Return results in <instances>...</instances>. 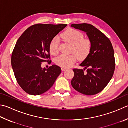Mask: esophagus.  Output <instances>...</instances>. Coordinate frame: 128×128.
<instances>
[{
	"mask_svg": "<svg viewBox=\"0 0 128 128\" xmlns=\"http://www.w3.org/2000/svg\"><path fill=\"white\" fill-rule=\"evenodd\" d=\"M66 70H67V68H62V71H65Z\"/></svg>",
	"mask_w": 128,
	"mask_h": 128,
	"instance_id": "1",
	"label": "esophagus"
}]
</instances>
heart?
<instances>
[{
    "label": "heart",
    "instance_id": "obj_1",
    "mask_svg": "<svg viewBox=\"0 0 128 128\" xmlns=\"http://www.w3.org/2000/svg\"><path fill=\"white\" fill-rule=\"evenodd\" d=\"M63 40L71 44V52L74 54L69 55H61L55 59L56 64L62 68H69L73 66L78 58L83 60L89 55L91 49V42L88 38H83V34L74 29H69L62 34ZM59 39L54 38L51 41L49 50L52 54L57 55L59 54Z\"/></svg>",
    "mask_w": 128,
    "mask_h": 128
}]
</instances>
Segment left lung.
<instances>
[{"label":"left lung","mask_w":128,"mask_h":128,"mask_svg":"<svg viewBox=\"0 0 128 128\" xmlns=\"http://www.w3.org/2000/svg\"><path fill=\"white\" fill-rule=\"evenodd\" d=\"M71 27L86 32L91 42L89 55L80 65L84 68L73 69L72 87L85 95L98 94L108 84L115 71L112 44L102 32L91 24H72ZM86 69L87 70L84 72Z\"/></svg>","instance_id":"left-lung-1"}]
</instances>
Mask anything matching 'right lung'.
<instances>
[{"instance_id":"right-lung-1","label":"right lung","mask_w":128,"mask_h":128,"mask_svg":"<svg viewBox=\"0 0 128 128\" xmlns=\"http://www.w3.org/2000/svg\"><path fill=\"white\" fill-rule=\"evenodd\" d=\"M66 26L34 24L17 40L11 64L18 83L28 94L37 96L48 91L61 73L59 66L52 65L48 69L42 68L41 63L49 61L47 59H50V42Z\"/></svg>"}]
</instances>
